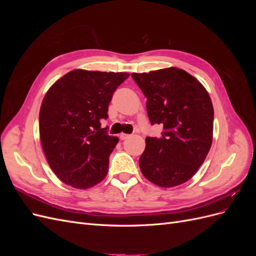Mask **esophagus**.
I'll list each match as a JSON object with an SVG mask.
<instances>
[{
	"label": "esophagus",
	"instance_id": "34e87169",
	"mask_svg": "<svg viewBox=\"0 0 256 256\" xmlns=\"http://www.w3.org/2000/svg\"><path fill=\"white\" fill-rule=\"evenodd\" d=\"M120 140H126V138H130V134H120Z\"/></svg>",
	"mask_w": 256,
	"mask_h": 256
}]
</instances>
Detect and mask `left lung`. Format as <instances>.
<instances>
[{"label":"left lung","mask_w":256,"mask_h":256,"mask_svg":"<svg viewBox=\"0 0 256 256\" xmlns=\"http://www.w3.org/2000/svg\"><path fill=\"white\" fill-rule=\"evenodd\" d=\"M147 98L150 122L164 126L160 138H145L138 164L145 178L162 188L188 182L203 164L214 134V106L194 76L170 67L131 74Z\"/></svg>","instance_id":"left-lung-1"}]
</instances>
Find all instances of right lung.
Here are the masks:
<instances>
[{
	"instance_id": "1",
	"label": "right lung",
	"mask_w": 256,
	"mask_h": 256,
	"mask_svg": "<svg viewBox=\"0 0 256 256\" xmlns=\"http://www.w3.org/2000/svg\"><path fill=\"white\" fill-rule=\"evenodd\" d=\"M127 72L74 69L46 92L40 111V138L48 164L60 182L88 189L108 174L109 157L118 136L106 134L113 92Z\"/></svg>"
}]
</instances>
